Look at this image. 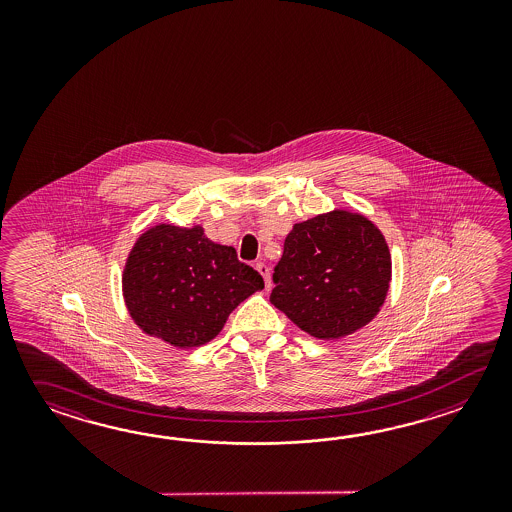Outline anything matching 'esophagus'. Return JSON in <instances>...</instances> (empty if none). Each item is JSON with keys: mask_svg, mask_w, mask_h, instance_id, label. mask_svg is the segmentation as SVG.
<instances>
[{"mask_svg": "<svg viewBox=\"0 0 512 512\" xmlns=\"http://www.w3.org/2000/svg\"><path fill=\"white\" fill-rule=\"evenodd\" d=\"M256 269H258V272L263 276V280H265V287L269 289V287H271V269H269L263 261H258V263H256Z\"/></svg>", "mask_w": 512, "mask_h": 512, "instance_id": "34e87169", "label": "esophagus"}]
</instances>
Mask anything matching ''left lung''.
I'll use <instances>...</instances> for the list:
<instances>
[{"label":"left lung","mask_w":512,"mask_h":512,"mask_svg":"<svg viewBox=\"0 0 512 512\" xmlns=\"http://www.w3.org/2000/svg\"><path fill=\"white\" fill-rule=\"evenodd\" d=\"M390 280L392 258L381 230L360 214L333 210L287 234L271 304L311 337L333 340L379 313Z\"/></svg>","instance_id":"8db88e82"}]
</instances>
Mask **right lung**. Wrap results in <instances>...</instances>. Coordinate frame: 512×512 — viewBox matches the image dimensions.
Instances as JSON below:
<instances>
[{
    "label": "right lung",
    "mask_w": 512,
    "mask_h": 512,
    "mask_svg": "<svg viewBox=\"0 0 512 512\" xmlns=\"http://www.w3.org/2000/svg\"><path fill=\"white\" fill-rule=\"evenodd\" d=\"M263 289L258 271L201 227L157 225L131 249L122 276L126 307L144 333L177 348L207 344L230 313Z\"/></svg>",
    "instance_id": "right-lung-1"
}]
</instances>
